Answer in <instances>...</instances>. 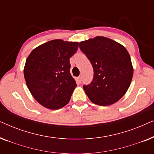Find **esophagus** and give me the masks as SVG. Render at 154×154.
<instances>
[{"mask_svg": "<svg viewBox=\"0 0 154 154\" xmlns=\"http://www.w3.org/2000/svg\"><path fill=\"white\" fill-rule=\"evenodd\" d=\"M81 81H82L81 76H79V77L76 78V81H77L78 83H81Z\"/></svg>", "mask_w": 154, "mask_h": 154, "instance_id": "34e87169", "label": "esophagus"}]
</instances>
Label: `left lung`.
<instances>
[{
    "instance_id": "8db88e82",
    "label": "left lung",
    "mask_w": 154,
    "mask_h": 154,
    "mask_svg": "<svg viewBox=\"0 0 154 154\" xmlns=\"http://www.w3.org/2000/svg\"><path fill=\"white\" fill-rule=\"evenodd\" d=\"M79 47L94 71L91 83L83 85L90 100L100 106H108L121 100L133 76V66L126 48L104 36L80 42Z\"/></svg>"
}]
</instances>
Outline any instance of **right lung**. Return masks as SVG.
<instances>
[{"label": "right lung", "instance_id": "right-lung-1", "mask_svg": "<svg viewBox=\"0 0 154 154\" xmlns=\"http://www.w3.org/2000/svg\"><path fill=\"white\" fill-rule=\"evenodd\" d=\"M79 48V42L52 40L34 48L27 57L24 79L31 94L48 109L64 107L76 87L70 73L69 59Z\"/></svg>", "mask_w": 154, "mask_h": 154}]
</instances>
